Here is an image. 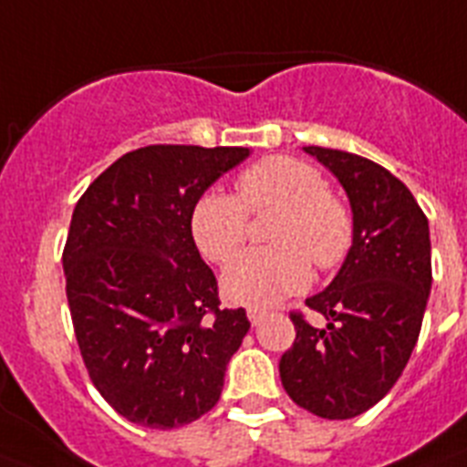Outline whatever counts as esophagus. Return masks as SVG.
<instances>
[{"label": "esophagus", "mask_w": 467, "mask_h": 467, "mask_svg": "<svg viewBox=\"0 0 467 467\" xmlns=\"http://www.w3.org/2000/svg\"><path fill=\"white\" fill-rule=\"evenodd\" d=\"M246 316H249L252 325H258L261 320L265 318V316H268V311H264V308H249V311H246Z\"/></svg>", "instance_id": "1"}]
</instances>
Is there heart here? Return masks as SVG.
<instances>
[{
  "label": "heart",
  "instance_id": "1",
  "mask_svg": "<svg viewBox=\"0 0 467 467\" xmlns=\"http://www.w3.org/2000/svg\"><path fill=\"white\" fill-rule=\"evenodd\" d=\"M276 215L266 236L274 244L227 265L223 292L234 304L270 306L306 289L311 261L318 270L342 265L354 246V215L327 190L320 171L294 159L268 156L244 168L233 194L209 192L190 211V233L203 258L227 264L248 234V215Z\"/></svg>",
  "mask_w": 467,
  "mask_h": 467
}]
</instances>
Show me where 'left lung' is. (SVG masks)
Returning <instances> with one entry per match:
<instances>
[{
	"label": "left lung",
	"mask_w": 467,
	"mask_h": 467,
	"mask_svg": "<svg viewBox=\"0 0 467 467\" xmlns=\"http://www.w3.org/2000/svg\"><path fill=\"white\" fill-rule=\"evenodd\" d=\"M347 190L354 246L325 292L306 299L327 320L318 330L292 311L282 387L296 406L327 420L373 409L401 378L420 335L432 287L430 227L410 190L370 159L304 147Z\"/></svg>",
	"instance_id": "1"
}]
</instances>
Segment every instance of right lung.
Listing matches in <instances>:
<instances>
[{"mask_svg":"<svg viewBox=\"0 0 467 467\" xmlns=\"http://www.w3.org/2000/svg\"><path fill=\"white\" fill-rule=\"evenodd\" d=\"M246 156L149 144L78 199L64 246L70 320L92 385L135 425L173 430L209 413L249 332L244 308H221L190 233L194 202Z\"/></svg>","mask_w":467,"mask_h":467,"instance_id":"1","label":"right lung"}]
</instances>
